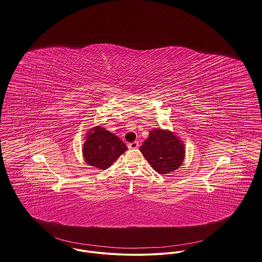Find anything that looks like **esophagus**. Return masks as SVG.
Here are the masks:
<instances>
[{"instance_id":"obj_1","label":"esophagus","mask_w":262,"mask_h":262,"mask_svg":"<svg viewBox=\"0 0 262 262\" xmlns=\"http://www.w3.org/2000/svg\"><path fill=\"white\" fill-rule=\"evenodd\" d=\"M139 142H134V143H129L128 145H127V147H128V149H138L139 148Z\"/></svg>"}]
</instances>
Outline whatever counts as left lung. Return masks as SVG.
Returning a JSON list of instances; mask_svg holds the SVG:
<instances>
[{
  "label": "left lung",
  "mask_w": 262,
  "mask_h": 262,
  "mask_svg": "<svg viewBox=\"0 0 262 262\" xmlns=\"http://www.w3.org/2000/svg\"><path fill=\"white\" fill-rule=\"evenodd\" d=\"M140 151L160 174L176 170L183 162L184 146L171 132L154 129L143 143Z\"/></svg>",
  "instance_id": "1"
}]
</instances>
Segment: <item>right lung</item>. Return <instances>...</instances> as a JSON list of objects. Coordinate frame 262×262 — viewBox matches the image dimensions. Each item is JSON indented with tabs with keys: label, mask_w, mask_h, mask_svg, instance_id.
<instances>
[{
	"label": "right lung",
	"mask_w": 262,
	"mask_h": 262,
	"mask_svg": "<svg viewBox=\"0 0 262 262\" xmlns=\"http://www.w3.org/2000/svg\"><path fill=\"white\" fill-rule=\"evenodd\" d=\"M126 149V146L119 138L100 126H96L87 136L83 146V154L90 166L104 170L110 167Z\"/></svg>",
	"instance_id": "obj_1"
}]
</instances>
